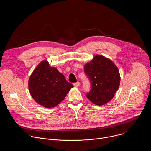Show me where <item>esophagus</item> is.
Here are the masks:
<instances>
[{"label": "esophagus", "instance_id": "1", "mask_svg": "<svg viewBox=\"0 0 151 151\" xmlns=\"http://www.w3.org/2000/svg\"><path fill=\"white\" fill-rule=\"evenodd\" d=\"M79 85H80V83L79 82H75V83H73V85L75 86V87H78L79 86Z\"/></svg>", "mask_w": 151, "mask_h": 151}]
</instances>
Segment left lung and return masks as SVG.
<instances>
[{
    "label": "left lung",
    "mask_w": 151,
    "mask_h": 151,
    "mask_svg": "<svg viewBox=\"0 0 151 151\" xmlns=\"http://www.w3.org/2000/svg\"><path fill=\"white\" fill-rule=\"evenodd\" d=\"M84 72L91 83V90L86 96L97 105L109 102L120 83L119 72L115 64L108 58L96 55L85 64Z\"/></svg>",
    "instance_id": "left-lung-1"
}]
</instances>
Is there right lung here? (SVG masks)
I'll list each match as a JSON object with an SVG mask.
<instances>
[{
	"label": "right lung",
	"instance_id": "obj_1",
	"mask_svg": "<svg viewBox=\"0 0 151 151\" xmlns=\"http://www.w3.org/2000/svg\"><path fill=\"white\" fill-rule=\"evenodd\" d=\"M73 85L47 61L40 63L31 75L29 88L33 99L40 105L51 108L65 98Z\"/></svg>",
	"mask_w": 151,
	"mask_h": 151
}]
</instances>
